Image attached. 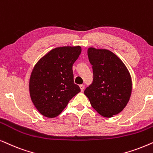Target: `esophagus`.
Returning a JSON list of instances; mask_svg holds the SVG:
<instances>
[{
    "mask_svg": "<svg viewBox=\"0 0 153 153\" xmlns=\"http://www.w3.org/2000/svg\"><path fill=\"white\" fill-rule=\"evenodd\" d=\"M80 90L82 91L83 90H84V89H85V85H80Z\"/></svg>",
    "mask_w": 153,
    "mask_h": 153,
    "instance_id": "1",
    "label": "esophagus"
}]
</instances>
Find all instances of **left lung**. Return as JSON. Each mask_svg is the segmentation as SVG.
Segmentation results:
<instances>
[{
	"mask_svg": "<svg viewBox=\"0 0 153 153\" xmlns=\"http://www.w3.org/2000/svg\"><path fill=\"white\" fill-rule=\"evenodd\" d=\"M87 54L92 65L94 78L84 94L101 115L113 117L129 102L132 89L131 75L120 59L110 50L89 48Z\"/></svg>",
	"mask_w": 153,
	"mask_h": 153,
	"instance_id": "1",
	"label": "left lung"
}]
</instances>
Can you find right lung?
Returning a JSON list of instances; mask_svg holds the SVG:
<instances>
[{"label": "right lung", "mask_w": 153, "mask_h": 153, "mask_svg": "<svg viewBox=\"0 0 153 153\" xmlns=\"http://www.w3.org/2000/svg\"><path fill=\"white\" fill-rule=\"evenodd\" d=\"M80 46L54 48L33 69L29 91L33 103L42 115L55 117L80 91L73 80V65L80 56Z\"/></svg>", "instance_id": "obj_1"}]
</instances>
